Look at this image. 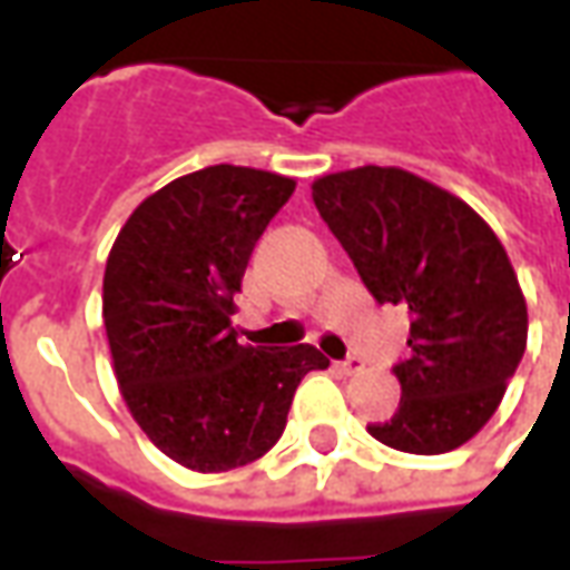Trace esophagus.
I'll use <instances>...</instances> for the list:
<instances>
[{
	"label": "esophagus",
	"mask_w": 570,
	"mask_h": 570,
	"mask_svg": "<svg viewBox=\"0 0 570 570\" xmlns=\"http://www.w3.org/2000/svg\"><path fill=\"white\" fill-rule=\"evenodd\" d=\"M336 367H340V371L348 373V376H352V373H361V371H364V361H361V358H346V361H340Z\"/></svg>",
	"instance_id": "obj_1"
}]
</instances>
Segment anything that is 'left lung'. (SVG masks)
Instances as JSON below:
<instances>
[{
    "label": "left lung",
    "mask_w": 570,
    "mask_h": 570,
    "mask_svg": "<svg viewBox=\"0 0 570 570\" xmlns=\"http://www.w3.org/2000/svg\"><path fill=\"white\" fill-rule=\"evenodd\" d=\"M313 199L373 297L410 313L401 404L367 431L413 455L459 450L492 419L529 340L504 245L464 199L401 166L315 178Z\"/></svg>",
    "instance_id": "8db88e82"
}]
</instances>
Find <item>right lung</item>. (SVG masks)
I'll return each instance as SVG.
<instances>
[{"label": "right lung", "mask_w": 570, "mask_h": 570, "mask_svg": "<svg viewBox=\"0 0 570 570\" xmlns=\"http://www.w3.org/2000/svg\"><path fill=\"white\" fill-rule=\"evenodd\" d=\"M297 181L218 164L145 197L111 245L102 322L130 416L157 450L199 473L261 459L282 438L309 343L236 340L230 315L252 248Z\"/></svg>", "instance_id": "obj_1"}]
</instances>
